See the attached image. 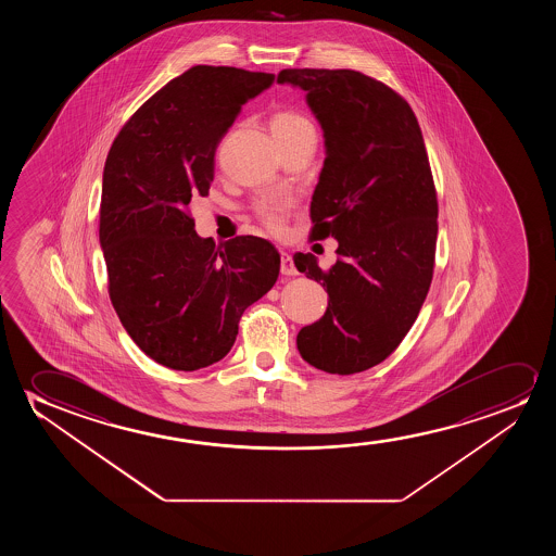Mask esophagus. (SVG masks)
I'll return each mask as SVG.
<instances>
[{"mask_svg": "<svg viewBox=\"0 0 556 556\" xmlns=\"http://www.w3.org/2000/svg\"><path fill=\"white\" fill-rule=\"evenodd\" d=\"M281 274L287 275V277H294V275H298L296 266H294V260H292L289 252H282L281 254Z\"/></svg>", "mask_w": 556, "mask_h": 556, "instance_id": "obj_1", "label": "esophagus"}]
</instances>
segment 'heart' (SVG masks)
<instances>
[{"mask_svg":"<svg viewBox=\"0 0 556 556\" xmlns=\"http://www.w3.org/2000/svg\"><path fill=\"white\" fill-rule=\"evenodd\" d=\"M269 129L274 135L275 142H287L292 138L304 137L307 132H313V125L307 117L298 112L281 110L275 112L269 119ZM254 213L260 222L271 231H281L285 228L287 213H289V201L287 199H264L258 205L254 206Z\"/></svg>","mask_w":556,"mask_h":556,"instance_id":"obj_1","label":"heart"}]
</instances>
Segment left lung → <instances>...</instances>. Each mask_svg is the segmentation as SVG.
Returning <instances> with one entry per match:
<instances>
[{"instance_id": "obj_1", "label": "left lung", "mask_w": 556, "mask_h": 556, "mask_svg": "<svg viewBox=\"0 0 556 556\" xmlns=\"http://www.w3.org/2000/svg\"><path fill=\"white\" fill-rule=\"evenodd\" d=\"M279 84L307 92L327 157L313 193V239H338V260L294 264L328 292L327 313L298 332V350L328 374L363 372L408 334L431 287L437 190L410 104L355 70H281Z\"/></svg>"}]
</instances>
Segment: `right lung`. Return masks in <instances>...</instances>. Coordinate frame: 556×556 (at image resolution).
Wrapping results in <instances>:
<instances>
[{
    "mask_svg": "<svg viewBox=\"0 0 556 556\" xmlns=\"http://www.w3.org/2000/svg\"><path fill=\"white\" fill-rule=\"evenodd\" d=\"M274 79L193 66L130 115L108 153L99 226L108 294L132 342L173 370L226 357L244 309L279 277L274 244L201 239L188 211L193 195H208L214 153L241 106Z\"/></svg>",
    "mask_w": 556,
    "mask_h": 556,
    "instance_id": "obj_1",
    "label": "right lung"
}]
</instances>
